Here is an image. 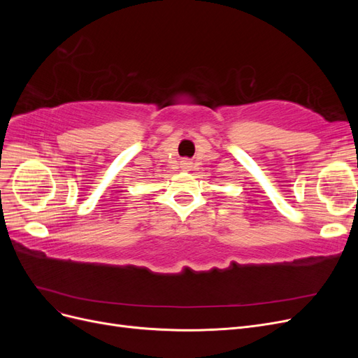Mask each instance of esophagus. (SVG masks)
Instances as JSON below:
<instances>
[{"mask_svg": "<svg viewBox=\"0 0 358 358\" xmlns=\"http://www.w3.org/2000/svg\"><path fill=\"white\" fill-rule=\"evenodd\" d=\"M191 164H192V162H191L189 159H182V161H180V169H182V170H189V169H191Z\"/></svg>", "mask_w": 358, "mask_h": 358, "instance_id": "34e87169", "label": "esophagus"}]
</instances>
